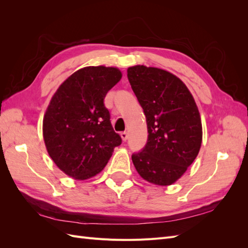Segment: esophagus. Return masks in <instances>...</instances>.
<instances>
[{
  "label": "esophagus",
  "instance_id": "1",
  "mask_svg": "<svg viewBox=\"0 0 248 248\" xmlns=\"http://www.w3.org/2000/svg\"><path fill=\"white\" fill-rule=\"evenodd\" d=\"M121 138H122V140H123V141H126L127 139H128V133H127L126 131L121 132Z\"/></svg>",
  "mask_w": 248,
  "mask_h": 248
}]
</instances>
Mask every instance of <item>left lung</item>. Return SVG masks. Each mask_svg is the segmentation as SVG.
<instances>
[{
	"instance_id": "left-lung-1",
	"label": "left lung",
	"mask_w": 248,
	"mask_h": 248,
	"mask_svg": "<svg viewBox=\"0 0 248 248\" xmlns=\"http://www.w3.org/2000/svg\"><path fill=\"white\" fill-rule=\"evenodd\" d=\"M127 77L144 109L149 133L142 151L132 155L134 168L150 183L174 184L201 149L197 103L184 82L167 70L136 65L127 69Z\"/></svg>"
}]
</instances>
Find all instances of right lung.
Instances as JSON below:
<instances>
[{
  "label": "right lung",
  "mask_w": 248,
  "mask_h": 248,
  "mask_svg": "<svg viewBox=\"0 0 248 248\" xmlns=\"http://www.w3.org/2000/svg\"><path fill=\"white\" fill-rule=\"evenodd\" d=\"M121 78L116 67H84L52 95L43 117V139L50 158L67 176L76 180L96 176L121 145L104 107L107 93Z\"/></svg>",
  "instance_id": "right-lung-1"
}]
</instances>
